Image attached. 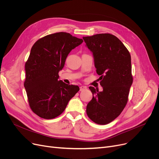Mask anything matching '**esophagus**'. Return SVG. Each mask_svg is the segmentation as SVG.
Masks as SVG:
<instances>
[{
	"label": "esophagus",
	"mask_w": 159,
	"mask_h": 159,
	"mask_svg": "<svg viewBox=\"0 0 159 159\" xmlns=\"http://www.w3.org/2000/svg\"><path fill=\"white\" fill-rule=\"evenodd\" d=\"M87 89V87L86 86H82L80 87V91H84L85 90Z\"/></svg>",
	"instance_id": "esophagus-1"
}]
</instances>
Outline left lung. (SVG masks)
I'll return each instance as SVG.
<instances>
[{
	"label": "left lung",
	"mask_w": 159,
	"mask_h": 159,
	"mask_svg": "<svg viewBox=\"0 0 159 159\" xmlns=\"http://www.w3.org/2000/svg\"><path fill=\"white\" fill-rule=\"evenodd\" d=\"M92 52L95 67L101 75L103 91L89 86L93 98L88 104V117L96 124L112 122L126 106L133 83L131 55L122 42L110 33L83 37Z\"/></svg>",
	"instance_id": "obj_1"
}]
</instances>
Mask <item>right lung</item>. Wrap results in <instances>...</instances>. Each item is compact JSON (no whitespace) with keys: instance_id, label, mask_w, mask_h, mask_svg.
<instances>
[{"instance_id":"1","label":"right lung","mask_w":159,"mask_h":159,"mask_svg":"<svg viewBox=\"0 0 159 159\" xmlns=\"http://www.w3.org/2000/svg\"><path fill=\"white\" fill-rule=\"evenodd\" d=\"M82 43L68 33L58 32L39 39L32 46L25 64L24 85L31 109L40 117L52 119L60 115L79 91L78 86L58 80V72L71 50Z\"/></svg>"}]
</instances>
